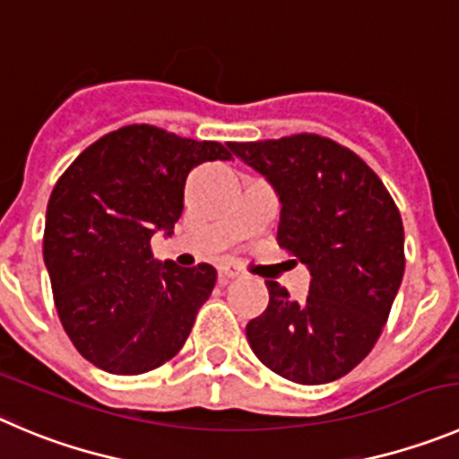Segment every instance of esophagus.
Wrapping results in <instances>:
<instances>
[{
  "mask_svg": "<svg viewBox=\"0 0 459 459\" xmlns=\"http://www.w3.org/2000/svg\"><path fill=\"white\" fill-rule=\"evenodd\" d=\"M220 276L221 278H238V276H242V269L235 267V264H221Z\"/></svg>",
  "mask_w": 459,
  "mask_h": 459,
  "instance_id": "1",
  "label": "esophagus"
}]
</instances>
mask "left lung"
<instances>
[{
  "label": "left lung",
  "mask_w": 459,
  "mask_h": 459,
  "mask_svg": "<svg viewBox=\"0 0 459 459\" xmlns=\"http://www.w3.org/2000/svg\"><path fill=\"white\" fill-rule=\"evenodd\" d=\"M229 149L276 190L278 244L312 276L306 301L267 281V310L247 324L251 351L292 383H333L383 333L405 272L401 212L362 158L321 135Z\"/></svg>",
  "instance_id": "8db88e82"
}]
</instances>
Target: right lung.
Segmentation results:
<instances>
[{
  "label": "right lung",
  "mask_w": 459,
  "mask_h": 459,
  "mask_svg": "<svg viewBox=\"0 0 459 459\" xmlns=\"http://www.w3.org/2000/svg\"><path fill=\"white\" fill-rule=\"evenodd\" d=\"M208 160L230 152L133 124L90 144L56 183L42 255L63 328L94 367L138 376L186 344L217 272L153 260L152 238L174 233L187 174Z\"/></svg>",
  "instance_id": "add662e5"
}]
</instances>
